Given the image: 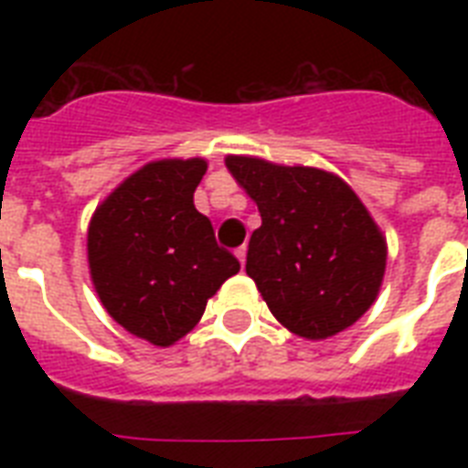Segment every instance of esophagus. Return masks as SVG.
Here are the masks:
<instances>
[{
	"instance_id": "1",
	"label": "esophagus",
	"mask_w": 468,
	"mask_h": 468,
	"mask_svg": "<svg viewBox=\"0 0 468 468\" xmlns=\"http://www.w3.org/2000/svg\"><path fill=\"white\" fill-rule=\"evenodd\" d=\"M235 255H238V260H240V264H242V267H245V257H248V248L242 245V248L235 250Z\"/></svg>"
}]
</instances>
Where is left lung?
I'll list each match as a JSON object with an SVG mask.
<instances>
[{
  "instance_id": "left-lung-1",
  "label": "left lung",
  "mask_w": 468,
  "mask_h": 468,
  "mask_svg": "<svg viewBox=\"0 0 468 468\" xmlns=\"http://www.w3.org/2000/svg\"><path fill=\"white\" fill-rule=\"evenodd\" d=\"M226 167L262 216L245 271L271 315L306 340L355 325L384 282L386 240L349 184L248 155H228Z\"/></svg>"
}]
</instances>
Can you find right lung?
<instances>
[{
	"instance_id": "obj_1",
	"label": "right lung",
	"mask_w": 468,
	"mask_h": 468,
	"mask_svg": "<svg viewBox=\"0 0 468 468\" xmlns=\"http://www.w3.org/2000/svg\"><path fill=\"white\" fill-rule=\"evenodd\" d=\"M206 160H157L97 206L87 260L99 299L131 335L169 347L197 325L206 301L240 271L194 206Z\"/></svg>"
}]
</instances>
